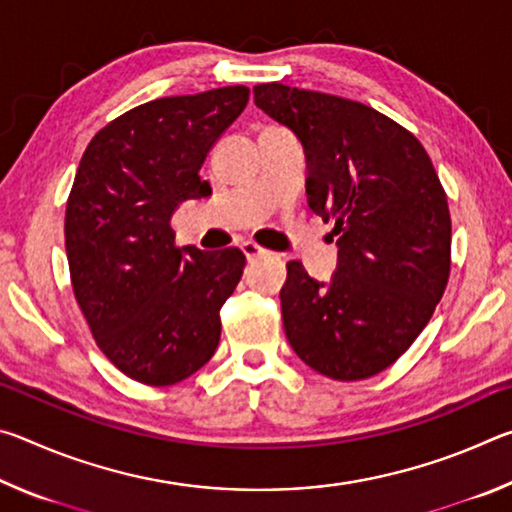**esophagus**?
I'll list each match as a JSON object with an SVG mask.
<instances>
[{
	"label": "esophagus",
	"mask_w": 512,
	"mask_h": 512,
	"mask_svg": "<svg viewBox=\"0 0 512 512\" xmlns=\"http://www.w3.org/2000/svg\"><path fill=\"white\" fill-rule=\"evenodd\" d=\"M241 253L246 255V259H257V257H264L266 250L262 246L253 244V241H244V244H241Z\"/></svg>",
	"instance_id": "obj_1"
}]
</instances>
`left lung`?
<instances>
[{
  "label": "left lung",
  "instance_id": "8db88e82",
  "mask_svg": "<svg viewBox=\"0 0 512 512\" xmlns=\"http://www.w3.org/2000/svg\"><path fill=\"white\" fill-rule=\"evenodd\" d=\"M255 103L305 146L307 201L334 223L329 282L287 264L284 332L298 357L339 381L386 370L429 323L452 268L447 194L418 137L334 94L255 85Z\"/></svg>",
  "mask_w": 512,
  "mask_h": 512
}]
</instances>
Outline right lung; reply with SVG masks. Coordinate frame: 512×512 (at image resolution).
Instances as JSON below:
<instances>
[{
  "instance_id": "obj_1",
  "label": "right lung",
  "mask_w": 512,
  "mask_h": 512,
  "mask_svg": "<svg viewBox=\"0 0 512 512\" xmlns=\"http://www.w3.org/2000/svg\"><path fill=\"white\" fill-rule=\"evenodd\" d=\"M248 94L230 85L142 103L92 137L76 171L65 212L74 296L101 352L140 384H178L219 345L246 257L176 248L169 221L212 194L205 158Z\"/></svg>"
}]
</instances>
